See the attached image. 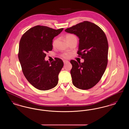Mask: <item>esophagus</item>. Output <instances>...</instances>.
Listing matches in <instances>:
<instances>
[{"instance_id": "34e87169", "label": "esophagus", "mask_w": 129, "mask_h": 129, "mask_svg": "<svg viewBox=\"0 0 129 129\" xmlns=\"http://www.w3.org/2000/svg\"><path fill=\"white\" fill-rule=\"evenodd\" d=\"M63 62H64V64H66V63H68L69 61H68V60H63Z\"/></svg>"}]
</instances>
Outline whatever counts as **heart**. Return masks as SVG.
Returning a JSON list of instances; mask_svg holds the SVG:
<instances>
[{
  "mask_svg": "<svg viewBox=\"0 0 129 129\" xmlns=\"http://www.w3.org/2000/svg\"><path fill=\"white\" fill-rule=\"evenodd\" d=\"M65 39L67 41L68 43H69L70 41H71L72 40L75 39H76V37L75 35L73 34H66L65 35ZM57 41H58V39L57 38H55L53 40L52 43V45L53 47H55ZM60 56H61L62 57H63L64 58H68L69 57V55L67 53H63V54H61Z\"/></svg>",
  "mask_w": 129,
  "mask_h": 129,
  "instance_id": "obj_1",
  "label": "heart"
}]
</instances>
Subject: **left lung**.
Instances as JSON below:
<instances>
[{
  "label": "left lung",
  "instance_id": "left-lung-1",
  "mask_svg": "<svg viewBox=\"0 0 129 129\" xmlns=\"http://www.w3.org/2000/svg\"><path fill=\"white\" fill-rule=\"evenodd\" d=\"M79 38L77 54L83 63L72 60L71 74L73 85L83 90L95 86L102 77L108 63V43L106 36L97 25L84 21L65 29Z\"/></svg>",
  "mask_w": 129,
  "mask_h": 129
}]
</instances>
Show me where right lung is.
Wrapping results in <instances>:
<instances>
[{
  "label": "right lung",
  "mask_w": 129,
  "mask_h": 129,
  "mask_svg": "<svg viewBox=\"0 0 129 129\" xmlns=\"http://www.w3.org/2000/svg\"><path fill=\"white\" fill-rule=\"evenodd\" d=\"M36 25L23 35L19 47L18 58L22 72L31 84L38 89L47 90L58 83V75L63 67L61 59L49 63L44 58L52 51V40L63 30Z\"/></svg>",
  "instance_id": "obj_1"
}]
</instances>
